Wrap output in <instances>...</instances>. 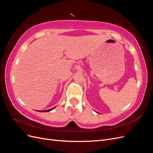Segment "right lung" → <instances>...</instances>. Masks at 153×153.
Returning <instances> with one entry per match:
<instances>
[{"mask_svg":"<svg viewBox=\"0 0 153 153\" xmlns=\"http://www.w3.org/2000/svg\"><path fill=\"white\" fill-rule=\"evenodd\" d=\"M55 108V106H54L53 108H50V109H48V110H39V111H38V112H50V111H51V110H52L53 108Z\"/></svg>","mask_w":153,"mask_h":153,"instance_id":"add662e5","label":"right lung"}]
</instances>
